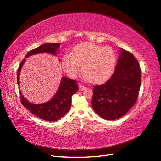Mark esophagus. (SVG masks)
I'll return each instance as SVG.
<instances>
[{"instance_id": "34e87169", "label": "esophagus", "mask_w": 161, "mask_h": 161, "mask_svg": "<svg viewBox=\"0 0 161 161\" xmlns=\"http://www.w3.org/2000/svg\"><path fill=\"white\" fill-rule=\"evenodd\" d=\"M79 91H84V90L85 89V88H86L85 86L82 85H81V84H79Z\"/></svg>"}]
</instances>
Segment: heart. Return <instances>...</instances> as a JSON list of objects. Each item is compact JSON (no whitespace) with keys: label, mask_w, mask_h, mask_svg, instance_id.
Instances as JSON below:
<instances>
[{"label":"heart","mask_w":161,"mask_h":161,"mask_svg":"<svg viewBox=\"0 0 161 161\" xmlns=\"http://www.w3.org/2000/svg\"><path fill=\"white\" fill-rule=\"evenodd\" d=\"M116 60V54L110 47L85 42L76 45L71 54H65L62 65L71 77H76L79 74L82 65L83 73L86 78L92 82L98 83L112 76Z\"/></svg>","instance_id":"obj_1"}]
</instances>
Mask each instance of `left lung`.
Instances as JSON below:
<instances>
[{"label":"left lung","mask_w":161,"mask_h":161,"mask_svg":"<svg viewBox=\"0 0 161 161\" xmlns=\"http://www.w3.org/2000/svg\"><path fill=\"white\" fill-rule=\"evenodd\" d=\"M120 54L111 77L93 88L91 104L102 118L113 120L124 116L135 104L141 84V67L129 51L120 48Z\"/></svg>","instance_id":"8db88e82"}]
</instances>
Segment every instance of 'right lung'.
<instances>
[{"label":"right lung","mask_w":161,"mask_h":161,"mask_svg":"<svg viewBox=\"0 0 161 161\" xmlns=\"http://www.w3.org/2000/svg\"><path fill=\"white\" fill-rule=\"evenodd\" d=\"M60 43H47L43 44L35 49L28 52L25 58L31 55L41 53H49L56 54V52ZM25 59L22 60L17 72V83L19 85V75L22 66L23 65ZM79 90V86L76 81L63 77L60 82L58 91L51 101L41 104H32L25 99L20 91V102L29 111L38 116V118L47 121H56L64 116L71 106L72 95Z\"/></svg>","instance_id":"1"}]
</instances>
